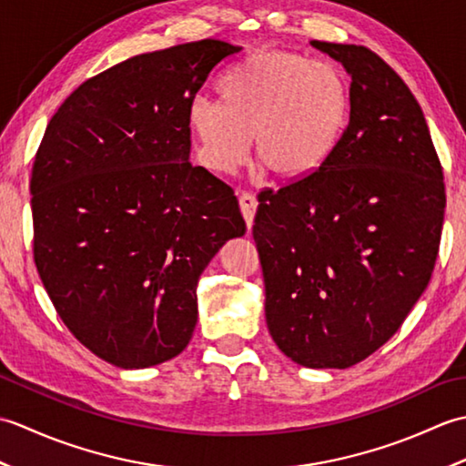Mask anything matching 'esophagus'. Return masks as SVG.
Returning a JSON list of instances; mask_svg holds the SVG:
<instances>
[{
  "instance_id": "34e87169",
  "label": "esophagus",
  "mask_w": 466,
  "mask_h": 466,
  "mask_svg": "<svg viewBox=\"0 0 466 466\" xmlns=\"http://www.w3.org/2000/svg\"><path fill=\"white\" fill-rule=\"evenodd\" d=\"M238 200H240V210H242L244 220H246V224H248V228H252L256 206H258V202H256V196L250 192H242Z\"/></svg>"
}]
</instances>
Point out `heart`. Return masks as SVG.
<instances>
[{
  "label": "heart",
  "mask_w": 466,
  "mask_h": 466,
  "mask_svg": "<svg viewBox=\"0 0 466 466\" xmlns=\"http://www.w3.org/2000/svg\"><path fill=\"white\" fill-rule=\"evenodd\" d=\"M222 104L196 97L187 124L200 162L230 174L252 150L280 180H302L329 162L352 112L349 77L332 62L289 49H258L218 84Z\"/></svg>",
  "instance_id": "heart-1"
}]
</instances>
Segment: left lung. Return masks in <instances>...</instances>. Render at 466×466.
Returning a JSON list of instances; mask_svg holds the SVG:
<instances>
[{
	"instance_id": "obj_1",
	"label": "left lung",
	"mask_w": 466,
	"mask_h": 466,
	"mask_svg": "<svg viewBox=\"0 0 466 466\" xmlns=\"http://www.w3.org/2000/svg\"><path fill=\"white\" fill-rule=\"evenodd\" d=\"M350 74L352 112L320 170L258 194L266 324L309 369H349L400 329L429 286L442 167L402 77L364 46L312 42Z\"/></svg>"
}]
</instances>
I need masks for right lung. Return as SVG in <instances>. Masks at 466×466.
I'll return each mask as SVG.
<instances>
[{"instance_id": "obj_1", "label": "right lung", "mask_w": 466, "mask_h": 466, "mask_svg": "<svg viewBox=\"0 0 466 466\" xmlns=\"http://www.w3.org/2000/svg\"><path fill=\"white\" fill-rule=\"evenodd\" d=\"M240 46L202 39L86 80L49 120L32 182L34 260L59 319L120 369L180 354L196 286L246 232L234 190L190 162L187 107Z\"/></svg>"}]
</instances>
